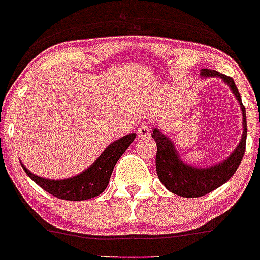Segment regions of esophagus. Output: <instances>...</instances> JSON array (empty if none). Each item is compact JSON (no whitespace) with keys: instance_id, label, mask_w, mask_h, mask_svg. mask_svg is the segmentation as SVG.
Here are the masks:
<instances>
[{"instance_id":"esophagus-1","label":"esophagus","mask_w":260,"mask_h":260,"mask_svg":"<svg viewBox=\"0 0 260 260\" xmlns=\"http://www.w3.org/2000/svg\"><path fill=\"white\" fill-rule=\"evenodd\" d=\"M150 132H151V125L149 123H144L137 129V136L138 137H149Z\"/></svg>"}]
</instances>
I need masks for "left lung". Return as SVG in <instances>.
<instances>
[{
    "label": "left lung",
    "instance_id": "8db88e82",
    "mask_svg": "<svg viewBox=\"0 0 260 260\" xmlns=\"http://www.w3.org/2000/svg\"><path fill=\"white\" fill-rule=\"evenodd\" d=\"M201 77H219L229 84L241 106L244 132H242L241 141L239 142L235 151L224 161L209 168H196L182 161L173 142L167 136H164L156 128L152 131L151 136L157 146L156 157H155L157 177L160 182L166 186L167 190L183 198H200L225 183L237 171L246 149V113L234 79L229 75L220 74L217 70L210 69H201Z\"/></svg>",
    "mask_w": 260,
    "mask_h": 260
}]
</instances>
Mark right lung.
<instances>
[{"label":"right lung","instance_id":"obj_1","mask_svg":"<svg viewBox=\"0 0 260 260\" xmlns=\"http://www.w3.org/2000/svg\"><path fill=\"white\" fill-rule=\"evenodd\" d=\"M136 138L135 133L119 138L109 145L99 159L84 172L67 179H47L31 173L21 164L25 173L30 177L38 186L51 193L52 196L70 201H82L99 196L108 187L113 169L119 157L124 154Z\"/></svg>","mask_w":260,"mask_h":260}]
</instances>
